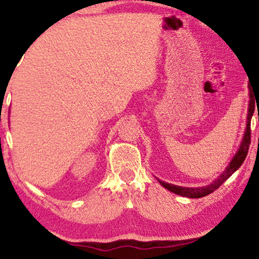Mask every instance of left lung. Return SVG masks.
I'll use <instances>...</instances> for the list:
<instances>
[{"instance_id": "left-lung-1", "label": "left lung", "mask_w": 259, "mask_h": 259, "mask_svg": "<svg viewBox=\"0 0 259 259\" xmlns=\"http://www.w3.org/2000/svg\"><path fill=\"white\" fill-rule=\"evenodd\" d=\"M248 88H250V92H248V96H250V103H248V111H247V122H246V129H245L244 136H243V141H241L240 146L237 150V153L234 154L233 159L231 160L230 165L226 167L224 172L221 173L220 176L218 177L215 181H212L209 185L205 186H199V188H185V186H178V185H173L169 184V183L162 182L158 179L160 184H161L163 188L167 189L168 191L173 192V194L179 195V196H184V197H189V198H201L204 197L211 192H214L215 190L220 188V186L224 184L225 181H227L230 177L233 175V173L237 171V169L243 165L245 158H246L247 152H248V147H250L251 143V129H250V124H251V118L252 114L254 112V98H253V93H252L250 84H248Z\"/></svg>"}]
</instances>
